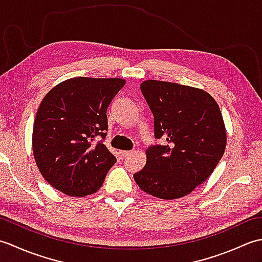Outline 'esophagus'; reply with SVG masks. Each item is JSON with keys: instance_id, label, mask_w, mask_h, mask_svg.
I'll return each mask as SVG.
<instances>
[{"instance_id": "obj_1", "label": "esophagus", "mask_w": 262, "mask_h": 262, "mask_svg": "<svg viewBox=\"0 0 262 262\" xmlns=\"http://www.w3.org/2000/svg\"><path fill=\"white\" fill-rule=\"evenodd\" d=\"M120 158L121 159H125V158H127V157H129V155L132 154V152L130 151H120Z\"/></svg>"}]
</instances>
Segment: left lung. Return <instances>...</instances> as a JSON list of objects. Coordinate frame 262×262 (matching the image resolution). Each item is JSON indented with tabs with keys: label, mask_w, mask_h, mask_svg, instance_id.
<instances>
[{
	"label": "left lung",
	"mask_w": 262,
	"mask_h": 262,
	"mask_svg": "<svg viewBox=\"0 0 262 262\" xmlns=\"http://www.w3.org/2000/svg\"><path fill=\"white\" fill-rule=\"evenodd\" d=\"M141 91L154 117L155 143L134 179L161 199L190 193L213 173L225 151L226 133L219 104L207 92L178 83L148 80Z\"/></svg>",
	"instance_id": "obj_1"
}]
</instances>
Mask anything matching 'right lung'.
Returning a JSON list of instances; mask_svg holds the SVG:
<instances>
[{
    "instance_id": "obj_1",
    "label": "right lung",
    "mask_w": 262,
    "mask_h": 262,
    "mask_svg": "<svg viewBox=\"0 0 262 262\" xmlns=\"http://www.w3.org/2000/svg\"><path fill=\"white\" fill-rule=\"evenodd\" d=\"M121 79L74 77L49 91L39 105L32 133L33 157L41 176L69 196L98 191L116 158L103 141L107 109Z\"/></svg>"
}]
</instances>
